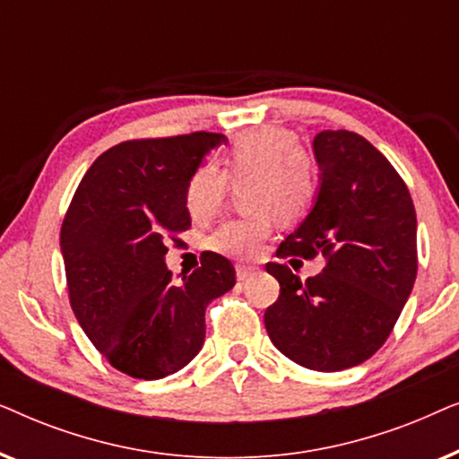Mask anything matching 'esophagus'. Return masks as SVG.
<instances>
[{"instance_id": "obj_1", "label": "esophagus", "mask_w": 459, "mask_h": 459, "mask_svg": "<svg viewBox=\"0 0 459 459\" xmlns=\"http://www.w3.org/2000/svg\"><path fill=\"white\" fill-rule=\"evenodd\" d=\"M253 273H255V267H250V265H236V278L240 280V281L248 280Z\"/></svg>"}]
</instances>
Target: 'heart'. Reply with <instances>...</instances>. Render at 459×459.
<instances>
[{"label":"heart","mask_w":459,"mask_h":459,"mask_svg":"<svg viewBox=\"0 0 459 459\" xmlns=\"http://www.w3.org/2000/svg\"><path fill=\"white\" fill-rule=\"evenodd\" d=\"M223 171L215 162L200 165L187 181L186 209L196 223H206L221 211L228 179L242 187L248 215L230 219L206 240L215 253L250 259L259 253L273 228V217L292 223L311 209L317 194V173L299 148L294 134L261 127L238 137L225 152Z\"/></svg>","instance_id":"obj_1"}]
</instances>
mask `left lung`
<instances>
[{
	"mask_svg": "<svg viewBox=\"0 0 459 459\" xmlns=\"http://www.w3.org/2000/svg\"><path fill=\"white\" fill-rule=\"evenodd\" d=\"M313 152L316 203L278 256L322 255L325 267L300 281L286 265L267 263L280 297L267 307L265 328L288 359L341 372L385 344L410 299L418 273L416 209L405 181L366 137L322 131Z\"/></svg>",
	"mask_w": 459,
	"mask_h": 459,
	"instance_id": "obj_1",
	"label": "left lung"
}]
</instances>
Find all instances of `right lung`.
Wrapping results in <instances>:
<instances>
[{
  "label": "right lung",
  "instance_id": "right-lung-1",
  "mask_svg": "<svg viewBox=\"0 0 459 459\" xmlns=\"http://www.w3.org/2000/svg\"><path fill=\"white\" fill-rule=\"evenodd\" d=\"M225 140L196 131L123 142L93 160L74 192L60 230L68 299L118 372H179L203 349L206 305L236 284L234 265L217 253L178 284L165 265L169 236L192 225L187 181Z\"/></svg>",
  "mask_w": 459,
  "mask_h": 459
}]
</instances>
